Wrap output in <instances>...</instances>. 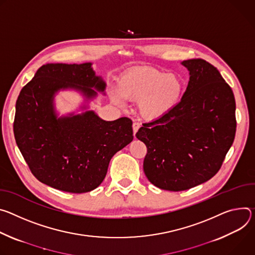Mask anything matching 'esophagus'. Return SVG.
<instances>
[{"mask_svg":"<svg viewBox=\"0 0 255 255\" xmlns=\"http://www.w3.org/2000/svg\"><path fill=\"white\" fill-rule=\"evenodd\" d=\"M139 124L138 123H133L132 124V130H133V135H135V133H136V131L138 130V128H139Z\"/></svg>","mask_w":255,"mask_h":255,"instance_id":"esophagus-1","label":"esophagus"}]
</instances>
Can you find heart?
<instances>
[{
    "mask_svg": "<svg viewBox=\"0 0 255 255\" xmlns=\"http://www.w3.org/2000/svg\"><path fill=\"white\" fill-rule=\"evenodd\" d=\"M184 89L182 78L176 74H167L151 67H136L121 75L112 99L120 104L125 99L138 101L142 117L155 121L180 103Z\"/></svg>",
    "mask_w": 255,
    "mask_h": 255,
    "instance_id": "b5f03b06",
    "label": "heart"
}]
</instances>
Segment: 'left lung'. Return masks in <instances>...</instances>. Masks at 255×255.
I'll list each match as a JSON object with an SVG mask.
<instances>
[{
    "label": "left lung",
    "instance_id": "obj_1",
    "mask_svg": "<svg viewBox=\"0 0 255 255\" xmlns=\"http://www.w3.org/2000/svg\"><path fill=\"white\" fill-rule=\"evenodd\" d=\"M189 81L180 103L144 124L135 136L147 146L144 172L155 186L181 191L211 179L231 148L235 98L220 72L202 59L181 63Z\"/></svg>",
    "mask_w": 255,
    "mask_h": 255
}]
</instances>
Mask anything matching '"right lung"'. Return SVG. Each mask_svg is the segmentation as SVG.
<instances>
[{
  "label": "right lung",
  "instance_id": "add662e5",
  "mask_svg": "<svg viewBox=\"0 0 255 255\" xmlns=\"http://www.w3.org/2000/svg\"><path fill=\"white\" fill-rule=\"evenodd\" d=\"M106 83L91 63L46 64L22 88L17 102L14 134L32 174L42 183L66 192L83 193L98 187L109 162L132 138V122L100 119L93 110L59 117L54 97L75 90L85 101L103 94ZM82 109H87L84 104Z\"/></svg>",
  "mask_w": 255,
  "mask_h": 255
}]
</instances>
